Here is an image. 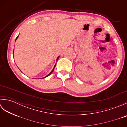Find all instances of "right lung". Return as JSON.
<instances>
[{
	"mask_svg": "<svg viewBox=\"0 0 127 127\" xmlns=\"http://www.w3.org/2000/svg\"><path fill=\"white\" fill-rule=\"evenodd\" d=\"M18 35L17 36V37H16V40H15V41H16V40L17 39V38H18ZM13 52H14V50H13ZM59 58V57H57V61H58V58ZM55 66H56V65H55V66H54V68H53V70H52V71H51V72H50V73L49 74H48V75H47V76H46L45 77H43V78H45V77H47L48 76H49V75H51V74H52V72H53V71L54 70V69H55ZM43 78H42V79H43Z\"/></svg>",
	"mask_w": 127,
	"mask_h": 127,
	"instance_id": "right-lung-1",
	"label": "right lung"
}]
</instances>
